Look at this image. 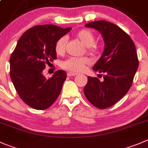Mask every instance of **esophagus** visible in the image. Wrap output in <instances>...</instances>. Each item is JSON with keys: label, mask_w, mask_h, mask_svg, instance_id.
<instances>
[{"label": "esophagus", "mask_w": 148, "mask_h": 148, "mask_svg": "<svg viewBox=\"0 0 148 148\" xmlns=\"http://www.w3.org/2000/svg\"><path fill=\"white\" fill-rule=\"evenodd\" d=\"M77 73H73V72H69L67 74V76L68 77H74V76H77Z\"/></svg>", "instance_id": "1"}]
</instances>
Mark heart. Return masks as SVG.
Wrapping results in <instances>:
<instances>
[{
	"label": "heart",
	"instance_id": "heart-1",
	"mask_svg": "<svg viewBox=\"0 0 148 148\" xmlns=\"http://www.w3.org/2000/svg\"><path fill=\"white\" fill-rule=\"evenodd\" d=\"M77 38L80 40V42L89 48V51L91 53L95 52V48L92 47L95 43V36L89 30L82 29L79 31L76 34ZM66 38L61 37L56 41L55 45V51L58 55H62L65 52L66 43ZM90 64V59L86 57L82 58H68L61 64V66L65 69L69 70L74 73L80 72L84 71L86 66Z\"/></svg>",
	"mask_w": 148,
	"mask_h": 148
}]
</instances>
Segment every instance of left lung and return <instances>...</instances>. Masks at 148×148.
Masks as SVG:
<instances>
[{
    "label": "left lung",
    "instance_id": "obj_1",
    "mask_svg": "<svg viewBox=\"0 0 148 148\" xmlns=\"http://www.w3.org/2000/svg\"><path fill=\"white\" fill-rule=\"evenodd\" d=\"M85 27L102 34L105 47L92 68L104 74L103 81L88 77L84 95L95 107L107 108L121 100L132 86L139 66L135 45L124 30L109 21H92Z\"/></svg>",
    "mask_w": 148,
    "mask_h": 148
}]
</instances>
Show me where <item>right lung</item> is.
<instances>
[{"mask_svg":"<svg viewBox=\"0 0 148 148\" xmlns=\"http://www.w3.org/2000/svg\"><path fill=\"white\" fill-rule=\"evenodd\" d=\"M71 29L53 24L35 26L21 36L11 54V81L21 100L32 108H48L61 93L66 73L58 70L46 79L42 71L56 58V41Z\"/></svg>","mask_w":148,"mask_h":148,"instance_id":"obj_1","label":"right lung"}]
</instances>
